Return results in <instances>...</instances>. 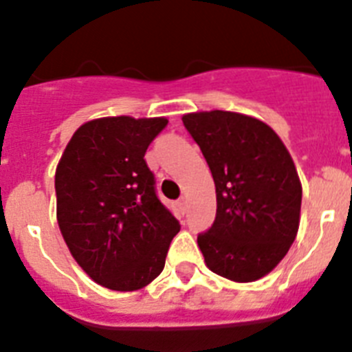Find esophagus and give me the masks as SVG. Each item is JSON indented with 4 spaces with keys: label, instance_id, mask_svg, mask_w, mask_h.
<instances>
[{
    "label": "esophagus",
    "instance_id": "esophagus-1",
    "mask_svg": "<svg viewBox=\"0 0 352 352\" xmlns=\"http://www.w3.org/2000/svg\"><path fill=\"white\" fill-rule=\"evenodd\" d=\"M178 208H179V211H182V213H185V211H186V201H185V197L178 199Z\"/></svg>",
    "mask_w": 352,
    "mask_h": 352
}]
</instances>
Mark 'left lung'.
<instances>
[{"label": "left lung", "mask_w": 352, "mask_h": 352, "mask_svg": "<svg viewBox=\"0 0 352 352\" xmlns=\"http://www.w3.org/2000/svg\"><path fill=\"white\" fill-rule=\"evenodd\" d=\"M217 190V214L197 236L208 268L254 282L284 259L300 226L301 183L280 138L256 118L227 111L183 116Z\"/></svg>", "instance_id": "obj_1"}]
</instances>
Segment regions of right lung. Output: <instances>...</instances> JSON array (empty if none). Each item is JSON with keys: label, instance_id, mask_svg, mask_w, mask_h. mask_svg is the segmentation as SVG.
<instances>
[{"label": "right lung", "instance_id": "1", "mask_svg": "<svg viewBox=\"0 0 352 352\" xmlns=\"http://www.w3.org/2000/svg\"><path fill=\"white\" fill-rule=\"evenodd\" d=\"M166 118H102L72 135L56 169L58 223L80 268L113 291H135L164 270L179 222L144 160Z\"/></svg>", "mask_w": 352, "mask_h": 352}]
</instances>
